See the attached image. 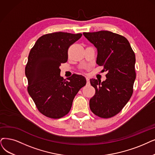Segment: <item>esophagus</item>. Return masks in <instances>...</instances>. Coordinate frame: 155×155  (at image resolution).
Masks as SVG:
<instances>
[{
  "instance_id": "esophagus-1",
  "label": "esophagus",
  "mask_w": 155,
  "mask_h": 155,
  "mask_svg": "<svg viewBox=\"0 0 155 155\" xmlns=\"http://www.w3.org/2000/svg\"><path fill=\"white\" fill-rule=\"evenodd\" d=\"M86 84H90V79H89V78L88 77H86Z\"/></svg>"
}]
</instances>
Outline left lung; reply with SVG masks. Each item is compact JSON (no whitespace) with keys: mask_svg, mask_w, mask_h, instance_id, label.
<instances>
[{"mask_svg":"<svg viewBox=\"0 0 155 155\" xmlns=\"http://www.w3.org/2000/svg\"><path fill=\"white\" fill-rule=\"evenodd\" d=\"M97 48V64L107 71L106 81L90 79L95 89L90 100L91 112L102 118H110L125 107L134 91L136 78L135 55L124 36L109 31L84 32Z\"/></svg>","mask_w":155,"mask_h":155,"instance_id":"8db88e82","label":"left lung"}]
</instances>
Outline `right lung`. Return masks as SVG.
I'll use <instances>...</instances> for the list:
<instances>
[{
  "label": "right lung",
  "mask_w": 155,
  "mask_h": 155,
  "mask_svg": "<svg viewBox=\"0 0 155 155\" xmlns=\"http://www.w3.org/2000/svg\"><path fill=\"white\" fill-rule=\"evenodd\" d=\"M81 34L54 32L43 35L31 49L25 66L27 90L36 107L45 116L61 118L70 111L74 97L86 84L78 74L64 79L61 64L68 59V49Z\"/></svg>",
  "instance_id": "add662e5"
}]
</instances>
